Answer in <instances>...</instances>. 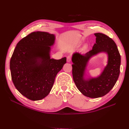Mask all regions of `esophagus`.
Segmentation results:
<instances>
[{
  "label": "esophagus",
  "instance_id": "1",
  "mask_svg": "<svg viewBox=\"0 0 129 129\" xmlns=\"http://www.w3.org/2000/svg\"><path fill=\"white\" fill-rule=\"evenodd\" d=\"M71 60H72V57L71 56H68L67 57V61L68 62H70L71 61Z\"/></svg>",
  "mask_w": 129,
  "mask_h": 129
}]
</instances>
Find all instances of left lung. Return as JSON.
Returning a JSON list of instances; mask_svg holds the SVG:
<instances>
[{
	"label": "left lung",
	"instance_id": "8db88e82",
	"mask_svg": "<svg viewBox=\"0 0 129 129\" xmlns=\"http://www.w3.org/2000/svg\"><path fill=\"white\" fill-rule=\"evenodd\" d=\"M94 35L96 43L92 50L84 54L75 52L72 56V73L76 86L83 95L93 99L105 95L114 87L118 79L120 66V55L114 40L103 33ZM101 52L107 54V66L99 77L86 78L89 60Z\"/></svg>",
	"mask_w": 129,
	"mask_h": 129
}]
</instances>
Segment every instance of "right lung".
Segmentation results:
<instances>
[{
	"label": "right lung",
	"mask_w": 129,
	"mask_h": 129,
	"mask_svg": "<svg viewBox=\"0 0 129 129\" xmlns=\"http://www.w3.org/2000/svg\"><path fill=\"white\" fill-rule=\"evenodd\" d=\"M55 36L34 32L19 41L10 60L12 80L15 87L26 98L39 101L47 96L57 74L66 63V57L50 58Z\"/></svg>",
	"instance_id": "right-lung-1"
}]
</instances>
